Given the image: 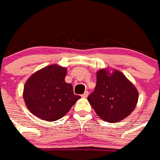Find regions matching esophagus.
<instances>
[{"instance_id": "34e87169", "label": "esophagus", "mask_w": 160, "mask_h": 160, "mask_svg": "<svg viewBox=\"0 0 160 160\" xmlns=\"http://www.w3.org/2000/svg\"><path fill=\"white\" fill-rule=\"evenodd\" d=\"M88 94H89V93H88V92H84V94H82V95H81V97H82L83 98H86L87 97H88Z\"/></svg>"}]
</instances>
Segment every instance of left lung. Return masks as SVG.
<instances>
[{
	"label": "left lung",
	"mask_w": 160,
	"mask_h": 160,
	"mask_svg": "<svg viewBox=\"0 0 160 160\" xmlns=\"http://www.w3.org/2000/svg\"><path fill=\"white\" fill-rule=\"evenodd\" d=\"M138 91L125 75L117 69L102 68L97 72V85L88 102L104 121L116 123L136 108Z\"/></svg>",
	"instance_id": "1"
}]
</instances>
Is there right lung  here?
Returning <instances> with one entry per match:
<instances>
[{
	"label": "right lung",
	"instance_id": "add662e5",
	"mask_svg": "<svg viewBox=\"0 0 160 160\" xmlns=\"http://www.w3.org/2000/svg\"><path fill=\"white\" fill-rule=\"evenodd\" d=\"M67 68L52 64L36 71L27 80L23 97L26 107L35 116L46 121H55L68 113L80 96L65 82Z\"/></svg>",
	"mask_w": 160,
	"mask_h": 160
}]
</instances>
